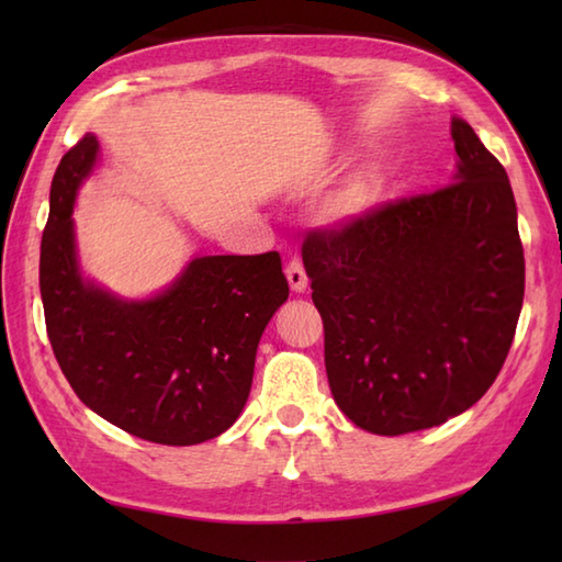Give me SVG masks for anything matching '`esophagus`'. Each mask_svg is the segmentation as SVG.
Instances as JSON below:
<instances>
[{
  "instance_id": "34e87169",
  "label": "esophagus",
  "mask_w": 562,
  "mask_h": 562,
  "mask_svg": "<svg viewBox=\"0 0 562 562\" xmlns=\"http://www.w3.org/2000/svg\"><path fill=\"white\" fill-rule=\"evenodd\" d=\"M284 274H288V282H290L292 292H304L306 290L308 278H306V270H304L300 258H292L288 266H284Z\"/></svg>"
}]
</instances>
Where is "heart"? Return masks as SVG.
<instances>
[{
	"mask_svg": "<svg viewBox=\"0 0 562 562\" xmlns=\"http://www.w3.org/2000/svg\"><path fill=\"white\" fill-rule=\"evenodd\" d=\"M379 193V173L372 169L352 173L324 202V214L330 222H352L374 205Z\"/></svg>",
	"mask_w": 562,
	"mask_h": 562,
	"instance_id": "1",
	"label": "heart"
}]
</instances>
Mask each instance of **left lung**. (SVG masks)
<instances>
[{
	"mask_svg": "<svg viewBox=\"0 0 562 562\" xmlns=\"http://www.w3.org/2000/svg\"><path fill=\"white\" fill-rule=\"evenodd\" d=\"M457 173L338 229L302 258L324 318L330 393L374 435H405L469 411L493 386L524 302V248L507 171L453 117Z\"/></svg>",
	"mask_w": 562,
	"mask_h": 562,
	"instance_id": "obj_1",
	"label": "left lung"
}]
</instances>
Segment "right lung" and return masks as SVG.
<instances>
[{"label": "right lung", "mask_w": 562, "mask_h": 562, "mask_svg": "<svg viewBox=\"0 0 562 562\" xmlns=\"http://www.w3.org/2000/svg\"><path fill=\"white\" fill-rule=\"evenodd\" d=\"M97 154L87 133L50 186L41 296L55 360L103 420L154 445H200L244 411L258 340L290 296L280 254L200 256L151 300H117L77 262L71 207Z\"/></svg>", "instance_id": "add662e5"}]
</instances>
